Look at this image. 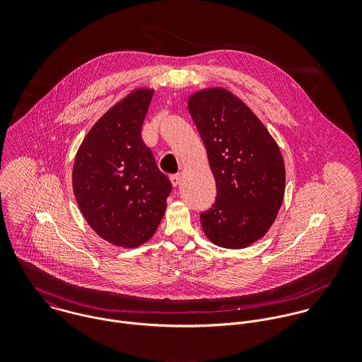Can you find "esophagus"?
I'll use <instances>...</instances> for the list:
<instances>
[{"label": "esophagus", "mask_w": 362, "mask_h": 362, "mask_svg": "<svg viewBox=\"0 0 362 362\" xmlns=\"http://www.w3.org/2000/svg\"><path fill=\"white\" fill-rule=\"evenodd\" d=\"M170 181H171V185H173V187L180 185V182H181V177H180V174H174V175H171V177H170Z\"/></svg>", "instance_id": "1"}]
</instances>
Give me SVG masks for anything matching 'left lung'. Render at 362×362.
<instances>
[{"mask_svg": "<svg viewBox=\"0 0 362 362\" xmlns=\"http://www.w3.org/2000/svg\"><path fill=\"white\" fill-rule=\"evenodd\" d=\"M189 114L206 149L216 201L201 213L207 238L240 250L262 238L281 206L286 168L280 149L258 117L223 88L188 99Z\"/></svg>", "mask_w": 362, "mask_h": 362, "instance_id": "left-lung-1", "label": "left lung"}]
</instances>
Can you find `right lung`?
Listing matches in <instances>:
<instances>
[{
	"instance_id": "obj_1",
	"label": "right lung",
	"mask_w": 362,
	"mask_h": 362,
	"mask_svg": "<svg viewBox=\"0 0 362 362\" xmlns=\"http://www.w3.org/2000/svg\"><path fill=\"white\" fill-rule=\"evenodd\" d=\"M153 89H135L114 104L75 156L72 188L88 224L110 244L138 247L152 238L171 192L142 141Z\"/></svg>"
}]
</instances>
